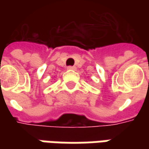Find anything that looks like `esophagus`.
<instances>
[{
    "label": "esophagus",
    "instance_id": "34e87169",
    "mask_svg": "<svg viewBox=\"0 0 149 149\" xmlns=\"http://www.w3.org/2000/svg\"><path fill=\"white\" fill-rule=\"evenodd\" d=\"M75 67L74 66H68V70H75Z\"/></svg>",
    "mask_w": 149,
    "mask_h": 149
}]
</instances>
